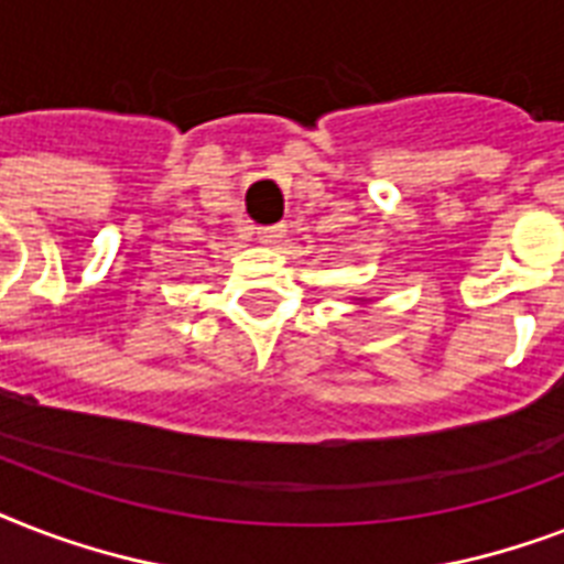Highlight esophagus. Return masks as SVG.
<instances>
[{
    "mask_svg": "<svg viewBox=\"0 0 564 564\" xmlns=\"http://www.w3.org/2000/svg\"><path fill=\"white\" fill-rule=\"evenodd\" d=\"M283 234H286V225H269V228H257V239H260V242H265V246L278 242Z\"/></svg>",
    "mask_w": 564,
    "mask_h": 564,
    "instance_id": "34e87169",
    "label": "esophagus"
}]
</instances>
